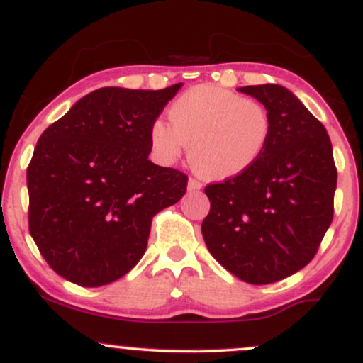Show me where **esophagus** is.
<instances>
[{
    "label": "esophagus",
    "mask_w": 363,
    "mask_h": 363,
    "mask_svg": "<svg viewBox=\"0 0 363 363\" xmlns=\"http://www.w3.org/2000/svg\"><path fill=\"white\" fill-rule=\"evenodd\" d=\"M201 187H203V184L198 181V179L189 177V181H187V189H189V191H199Z\"/></svg>",
    "instance_id": "1"
}]
</instances>
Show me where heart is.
Returning a JSON list of instances; mask_svg holds the SVG:
<instances>
[{"mask_svg": "<svg viewBox=\"0 0 363 363\" xmlns=\"http://www.w3.org/2000/svg\"><path fill=\"white\" fill-rule=\"evenodd\" d=\"M169 123L155 121L148 138L158 160L174 162L189 145L199 176L227 181L256 165L272 138L268 111L252 99L216 85H198L172 102Z\"/></svg>", "mask_w": 363, "mask_h": 363, "instance_id": "heart-1", "label": "heart"}]
</instances>
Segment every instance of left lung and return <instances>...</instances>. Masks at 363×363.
<instances>
[{"mask_svg":"<svg viewBox=\"0 0 363 363\" xmlns=\"http://www.w3.org/2000/svg\"><path fill=\"white\" fill-rule=\"evenodd\" d=\"M257 99L272 138L256 165L208 184L201 223L208 251L227 272L268 285L309 264L335 213L336 172L326 128L281 85L237 89Z\"/></svg>","mask_w":363,"mask_h":363,"instance_id":"1","label":"left lung"}]
</instances>
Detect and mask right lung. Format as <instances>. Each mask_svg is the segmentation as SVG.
<instances>
[{
	"instance_id": "1",
	"label": "right lung",
	"mask_w": 363,
	"mask_h": 363,
	"mask_svg": "<svg viewBox=\"0 0 363 363\" xmlns=\"http://www.w3.org/2000/svg\"><path fill=\"white\" fill-rule=\"evenodd\" d=\"M181 86H104L40 135L27 167L28 230L60 277L80 286L124 277L147 251L153 216L184 196V172L148 160L150 128Z\"/></svg>"
}]
</instances>
